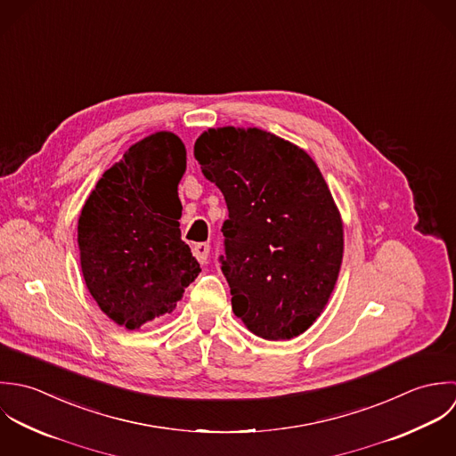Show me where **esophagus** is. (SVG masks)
Here are the masks:
<instances>
[{"mask_svg": "<svg viewBox=\"0 0 456 456\" xmlns=\"http://www.w3.org/2000/svg\"><path fill=\"white\" fill-rule=\"evenodd\" d=\"M193 256L195 259L200 263V265H206L208 263V257H209V245L208 243H197L193 247Z\"/></svg>", "mask_w": 456, "mask_h": 456, "instance_id": "obj_1", "label": "esophagus"}]
</instances>
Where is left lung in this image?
Segmentation results:
<instances>
[{
  "instance_id": "left-lung-1",
  "label": "left lung",
  "mask_w": 456,
  "mask_h": 456,
  "mask_svg": "<svg viewBox=\"0 0 456 456\" xmlns=\"http://www.w3.org/2000/svg\"><path fill=\"white\" fill-rule=\"evenodd\" d=\"M225 197L222 273L232 312L265 340H290L322 314L338 278L344 227L306 151L259 128H209L193 146Z\"/></svg>"
}]
</instances>
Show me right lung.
Returning a JSON list of instances; mask_svg holds the SVG:
<instances>
[{
  "label": "right lung",
  "instance_id": "add662e5",
  "mask_svg": "<svg viewBox=\"0 0 456 456\" xmlns=\"http://www.w3.org/2000/svg\"><path fill=\"white\" fill-rule=\"evenodd\" d=\"M184 169L182 139L151 134L102 175L83 206L77 241L86 287L126 330L171 314L200 273L178 222Z\"/></svg>",
  "mask_w": 456,
  "mask_h": 456
}]
</instances>
